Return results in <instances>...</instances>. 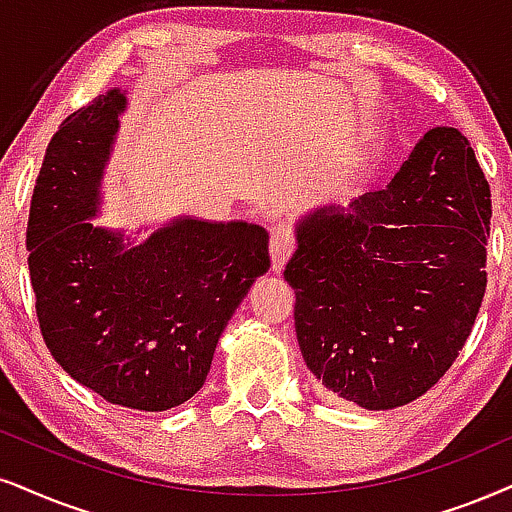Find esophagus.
<instances>
[{
  "label": "esophagus",
  "instance_id": "1",
  "mask_svg": "<svg viewBox=\"0 0 512 512\" xmlns=\"http://www.w3.org/2000/svg\"><path fill=\"white\" fill-rule=\"evenodd\" d=\"M295 245H297V238H295V231L290 224H283L278 222L274 229H271V262H274V269L281 271L283 264L288 262V257L295 252Z\"/></svg>",
  "mask_w": 512,
  "mask_h": 512
}]
</instances>
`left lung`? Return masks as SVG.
I'll use <instances>...</instances> for the list:
<instances>
[{"label":"left lung","mask_w":512,"mask_h":512,"mask_svg":"<svg viewBox=\"0 0 512 512\" xmlns=\"http://www.w3.org/2000/svg\"><path fill=\"white\" fill-rule=\"evenodd\" d=\"M297 224L286 264L304 364L333 397L385 411L454 364L487 290L489 181L470 141L435 127L387 189Z\"/></svg>","instance_id":"obj_1"}]
</instances>
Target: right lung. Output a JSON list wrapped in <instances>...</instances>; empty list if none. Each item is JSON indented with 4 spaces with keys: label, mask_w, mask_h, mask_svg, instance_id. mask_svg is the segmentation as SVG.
Wrapping results in <instances>:
<instances>
[{
    "label": "right lung",
    "mask_w": 512,
    "mask_h": 512,
    "mask_svg": "<svg viewBox=\"0 0 512 512\" xmlns=\"http://www.w3.org/2000/svg\"><path fill=\"white\" fill-rule=\"evenodd\" d=\"M120 89L68 115L30 200V283L42 338L70 378L111 404L167 411L208 378L217 340L269 269V236L248 222L174 219L144 243L94 226Z\"/></svg>",
    "instance_id": "1"
}]
</instances>
